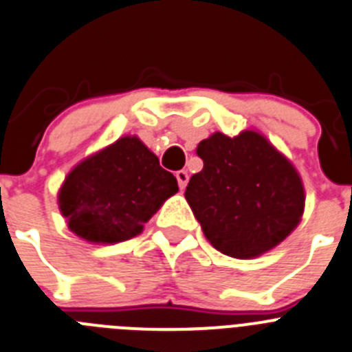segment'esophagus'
Masks as SVG:
<instances>
[{"label":"esophagus","instance_id":"obj_1","mask_svg":"<svg viewBox=\"0 0 352 352\" xmlns=\"http://www.w3.org/2000/svg\"><path fill=\"white\" fill-rule=\"evenodd\" d=\"M177 177V182H179V188L180 189H186V186H188V180H189V175L186 170H179V172L175 173Z\"/></svg>","mask_w":352,"mask_h":352}]
</instances>
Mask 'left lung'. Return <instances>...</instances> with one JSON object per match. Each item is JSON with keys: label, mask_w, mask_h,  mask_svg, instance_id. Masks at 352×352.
<instances>
[{"label": "left lung", "mask_w": 352, "mask_h": 352, "mask_svg": "<svg viewBox=\"0 0 352 352\" xmlns=\"http://www.w3.org/2000/svg\"><path fill=\"white\" fill-rule=\"evenodd\" d=\"M204 168L186 199L208 242L231 258H258L302 219L305 191L298 172L261 133H214L196 148Z\"/></svg>", "instance_id": "left-lung-1"}]
</instances>
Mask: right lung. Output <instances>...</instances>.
Masks as SVG:
<instances>
[{
  "label": "right lung",
  "instance_id": "add662e5",
  "mask_svg": "<svg viewBox=\"0 0 352 352\" xmlns=\"http://www.w3.org/2000/svg\"><path fill=\"white\" fill-rule=\"evenodd\" d=\"M179 191L177 179L137 137H122L66 175L58 201L75 235L94 243L137 236Z\"/></svg>",
  "mask_w": 352,
  "mask_h": 352
}]
</instances>
